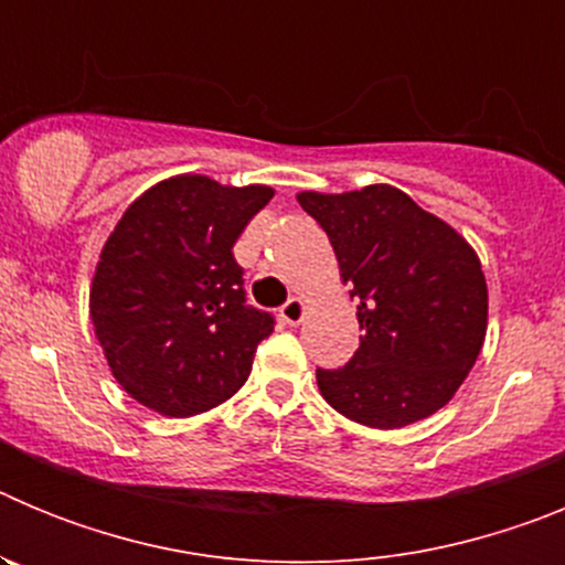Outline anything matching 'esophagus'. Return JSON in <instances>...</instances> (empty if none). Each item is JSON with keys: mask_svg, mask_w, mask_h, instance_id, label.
I'll list each match as a JSON object with an SVG mask.
<instances>
[{"mask_svg": "<svg viewBox=\"0 0 565 565\" xmlns=\"http://www.w3.org/2000/svg\"><path fill=\"white\" fill-rule=\"evenodd\" d=\"M302 317H306V302L299 297H291L288 302H282L279 306V319L286 322V326H299L302 322Z\"/></svg>", "mask_w": 565, "mask_h": 565, "instance_id": "34e87169", "label": "esophagus"}]
</instances>
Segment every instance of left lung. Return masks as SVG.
Instances as JSON below:
<instances>
[{
	"instance_id": "8db88e82",
	"label": "left lung",
	"mask_w": 565,
	"mask_h": 565,
	"mask_svg": "<svg viewBox=\"0 0 565 565\" xmlns=\"http://www.w3.org/2000/svg\"><path fill=\"white\" fill-rule=\"evenodd\" d=\"M359 311L344 367H317L333 411L379 430L433 416L456 396L487 333V279L467 239L393 186L302 192Z\"/></svg>"
}]
</instances>
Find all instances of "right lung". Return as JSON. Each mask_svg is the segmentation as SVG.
I'll return each mask as SVG.
<instances>
[{
    "instance_id": "add662e5",
    "label": "right lung",
    "mask_w": 565,
    "mask_h": 565,
    "mask_svg": "<svg viewBox=\"0 0 565 565\" xmlns=\"http://www.w3.org/2000/svg\"><path fill=\"white\" fill-rule=\"evenodd\" d=\"M271 198L268 186L181 174L124 212L98 259L89 317L129 396L183 418L243 387L277 319L246 302L232 248Z\"/></svg>"
}]
</instances>
